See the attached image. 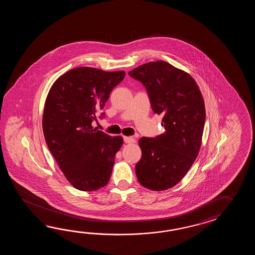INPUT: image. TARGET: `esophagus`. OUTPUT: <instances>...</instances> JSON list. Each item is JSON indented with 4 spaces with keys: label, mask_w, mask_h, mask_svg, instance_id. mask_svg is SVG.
<instances>
[{
    "label": "esophagus",
    "mask_w": 255,
    "mask_h": 255,
    "mask_svg": "<svg viewBox=\"0 0 255 255\" xmlns=\"http://www.w3.org/2000/svg\"><path fill=\"white\" fill-rule=\"evenodd\" d=\"M124 141L128 144H132L135 143V138H133L132 136H124Z\"/></svg>",
    "instance_id": "34e87169"
}]
</instances>
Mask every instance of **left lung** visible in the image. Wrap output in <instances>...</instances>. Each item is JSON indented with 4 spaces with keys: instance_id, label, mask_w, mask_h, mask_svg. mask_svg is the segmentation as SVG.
Segmentation results:
<instances>
[{
    "instance_id": "obj_1",
    "label": "left lung",
    "mask_w": 255,
    "mask_h": 255,
    "mask_svg": "<svg viewBox=\"0 0 255 255\" xmlns=\"http://www.w3.org/2000/svg\"><path fill=\"white\" fill-rule=\"evenodd\" d=\"M149 97L155 114L163 115L165 132L138 140L142 156L135 165L138 182L151 190L178 184L195 161L205 123V105L195 80L165 61L149 62L130 71Z\"/></svg>"
}]
</instances>
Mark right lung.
Masks as SVG:
<instances>
[{"instance_id": "right-lung-1", "label": "right lung", "mask_w": 255, "mask_h": 255, "mask_svg": "<svg viewBox=\"0 0 255 255\" xmlns=\"http://www.w3.org/2000/svg\"><path fill=\"white\" fill-rule=\"evenodd\" d=\"M125 75L76 67L59 76L49 90L43 135L60 169L77 190L93 191L109 183L123 137L108 135L92 123Z\"/></svg>"}]
</instances>
